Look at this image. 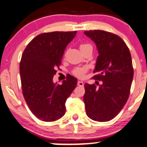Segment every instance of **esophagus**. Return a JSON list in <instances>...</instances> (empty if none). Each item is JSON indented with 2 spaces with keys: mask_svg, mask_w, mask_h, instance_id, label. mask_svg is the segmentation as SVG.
Wrapping results in <instances>:
<instances>
[{
  "mask_svg": "<svg viewBox=\"0 0 147 147\" xmlns=\"http://www.w3.org/2000/svg\"><path fill=\"white\" fill-rule=\"evenodd\" d=\"M84 84V82L82 81H78V82H77V85L80 86H83Z\"/></svg>",
  "mask_w": 147,
  "mask_h": 147,
  "instance_id": "esophagus-1",
  "label": "esophagus"
}]
</instances>
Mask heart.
Returning a JSON list of instances; mask_svg holds the SVG:
<instances>
[{
  "label": "heart",
  "instance_id": "b5f03b06",
  "mask_svg": "<svg viewBox=\"0 0 147 147\" xmlns=\"http://www.w3.org/2000/svg\"><path fill=\"white\" fill-rule=\"evenodd\" d=\"M87 45H80V49H81V48L87 46ZM86 67H77V68H76L73 71V72L77 77H82L84 76V75L85 72H86Z\"/></svg>",
  "mask_w": 147,
  "mask_h": 147
}]
</instances>
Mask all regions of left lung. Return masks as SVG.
Returning <instances> with one entry per match:
<instances>
[{
  "label": "left lung",
  "instance_id": "1",
  "mask_svg": "<svg viewBox=\"0 0 147 147\" xmlns=\"http://www.w3.org/2000/svg\"><path fill=\"white\" fill-rule=\"evenodd\" d=\"M98 51L93 79L101 80L99 87L84 84L87 116L93 121H109L120 112L130 94L133 68L130 51L118 35L104 30L84 31Z\"/></svg>",
  "mask_w": 147,
  "mask_h": 147
}]
</instances>
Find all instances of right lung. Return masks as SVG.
<instances>
[{"instance_id": "right-lung-1", "label": "right lung", "mask_w": 147, "mask_h": 147, "mask_svg": "<svg viewBox=\"0 0 147 147\" xmlns=\"http://www.w3.org/2000/svg\"><path fill=\"white\" fill-rule=\"evenodd\" d=\"M77 31L51 32L37 35L27 45L19 65L22 91L35 117L43 121H54L65 113V102L77 85L70 75L59 84L53 82L64 51Z\"/></svg>"}]
</instances>
